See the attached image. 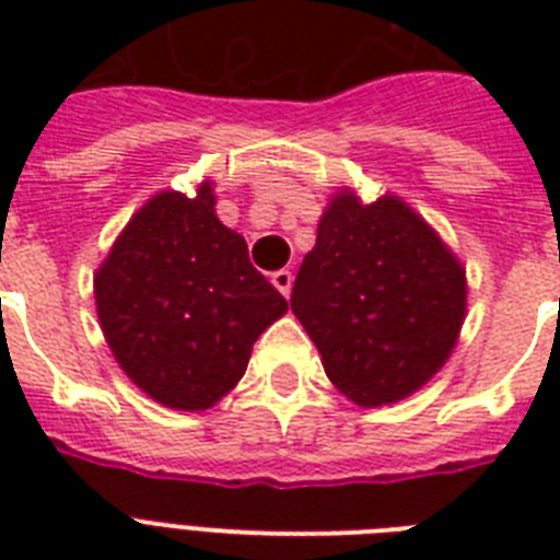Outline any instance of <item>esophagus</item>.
Returning <instances> with one entry per match:
<instances>
[{"mask_svg": "<svg viewBox=\"0 0 560 560\" xmlns=\"http://www.w3.org/2000/svg\"><path fill=\"white\" fill-rule=\"evenodd\" d=\"M270 281L276 284V290H279L281 296H290V288H293V272L290 270H276L270 276Z\"/></svg>", "mask_w": 560, "mask_h": 560, "instance_id": "esophagus-1", "label": "esophagus"}]
</instances>
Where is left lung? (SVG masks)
I'll list each match as a JSON object with an SVG mask.
<instances>
[{
    "instance_id": "left-lung-1",
    "label": "left lung",
    "mask_w": 560,
    "mask_h": 560,
    "mask_svg": "<svg viewBox=\"0 0 560 560\" xmlns=\"http://www.w3.org/2000/svg\"><path fill=\"white\" fill-rule=\"evenodd\" d=\"M465 270L398 197L363 206L349 188L325 209L290 307L325 374L360 407L421 389L451 358L465 323Z\"/></svg>"
}]
</instances>
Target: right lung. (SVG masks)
Masks as SVG:
<instances>
[{
  "label": "right lung",
  "instance_id": "obj_1",
  "mask_svg": "<svg viewBox=\"0 0 560 560\" xmlns=\"http://www.w3.org/2000/svg\"><path fill=\"white\" fill-rule=\"evenodd\" d=\"M113 358L153 400L214 407L246 372L253 342L288 299L249 264L246 241L214 214L211 183L162 191L136 211L95 272Z\"/></svg>",
  "mask_w": 560,
  "mask_h": 560
}]
</instances>
